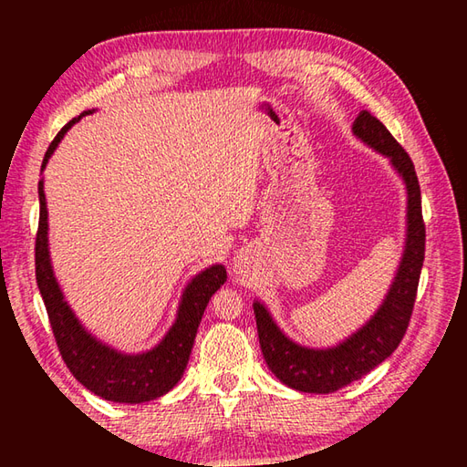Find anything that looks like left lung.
Here are the masks:
<instances>
[{
  "mask_svg": "<svg viewBox=\"0 0 467 467\" xmlns=\"http://www.w3.org/2000/svg\"><path fill=\"white\" fill-rule=\"evenodd\" d=\"M353 134L373 150L389 158L405 188H408V234L405 249L379 309L359 331L335 347L311 349L291 341L271 313L259 301L253 303L261 351L269 369L286 387L303 393H333L361 379L383 363L401 343L413 313L420 275L425 256V224L421 216V191L410 154L371 112H359L353 122Z\"/></svg>",
  "mask_w": 467,
  "mask_h": 467,
  "instance_id": "obj_1",
  "label": "left lung"
}]
</instances>
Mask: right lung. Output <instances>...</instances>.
<instances>
[{"instance_id":"1","label":"right lung","mask_w":467,"mask_h":467,"mask_svg":"<svg viewBox=\"0 0 467 467\" xmlns=\"http://www.w3.org/2000/svg\"><path fill=\"white\" fill-rule=\"evenodd\" d=\"M92 114L86 110L74 120H69L49 144L44 156L42 171L49 156L54 154L59 140L82 116ZM39 194V224L36 234V281L42 293L49 325L56 337L57 349L67 369L86 389L100 395L102 400L116 403H144L161 398L181 381L191 357L198 325L211 296L226 281V269L223 265H213L198 273L186 285L181 305H178L176 321L164 335V339L150 351L126 355L112 349L110 345L98 341L92 333L84 329L74 311L59 291L54 276L52 261L47 251V208L44 194V178L37 184Z\"/></svg>"}]
</instances>
